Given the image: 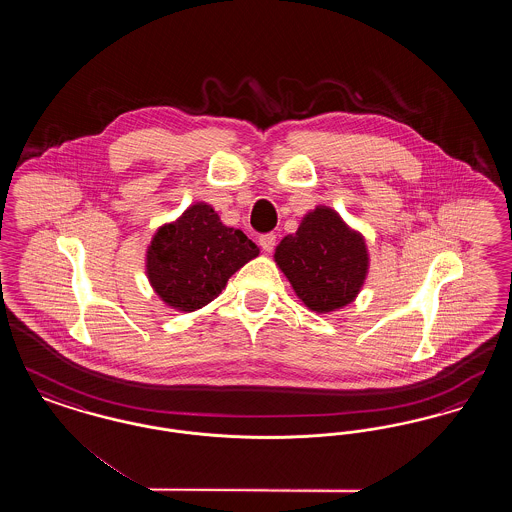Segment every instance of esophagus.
Returning a JSON list of instances; mask_svg holds the SVG:
<instances>
[{"mask_svg":"<svg viewBox=\"0 0 512 512\" xmlns=\"http://www.w3.org/2000/svg\"><path fill=\"white\" fill-rule=\"evenodd\" d=\"M259 245L263 247V251L270 253V251L274 249V245H276V234H272V232L261 234V236H259Z\"/></svg>","mask_w":512,"mask_h":512,"instance_id":"34e87169","label":"esophagus"}]
</instances>
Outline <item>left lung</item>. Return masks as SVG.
Here are the masks:
<instances>
[{
	"mask_svg": "<svg viewBox=\"0 0 512 512\" xmlns=\"http://www.w3.org/2000/svg\"><path fill=\"white\" fill-rule=\"evenodd\" d=\"M274 261L295 295L318 315L355 301L370 265L365 236L326 205L309 211L297 232L276 245Z\"/></svg>",
	"mask_w": 512,
	"mask_h": 512,
	"instance_id": "1",
	"label": "left lung"
}]
</instances>
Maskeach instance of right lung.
Wrapping results in <instances>:
<instances>
[{"label":"right lung","mask_w":512,"mask_h":512,"mask_svg":"<svg viewBox=\"0 0 512 512\" xmlns=\"http://www.w3.org/2000/svg\"><path fill=\"white\" fill-rule=\"evenodd\" d=\"M257 255L259 247L242 230L224 226L211 205L197 201L155 232L147 245V280L165 305L192 313L219 297L228 278Z\"/></svg>","instance_id":"1"}]
</instances>
